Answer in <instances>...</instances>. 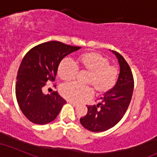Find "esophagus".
<instances>
[{
	"instance_id": "1",
	"label": "esophagus",
	"mask_w": 157,
	"mask_h": 157,
	"mask_svg": "<svg viewBox=\"0 0 157 157\" xmlns=\"http://www.w3.org/2000/svg\"><path fill=\"white\" fill-rule=\"evenodd\" d=\"M68 103L71 104L72 106H74V107H76V106H78L79 104L78 103H75V102H72V101H68Z\"/></svg>"
}]
</instances>
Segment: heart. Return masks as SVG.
<instances>
[{"mask_svg": "<svg viewBox=\"0 0 157 157\" xmlns=\"http://www.w3.org/2000/svg\"><path fill=\"white\" fill-rule=\"evenodd\" d=\"M76 65L81 72L89 73L85 85H91L97 94L107 93L115 86L118 70L117 67L109 64L107 57L97 52H86L76 59ZM57 74L63 81H72L77 74V70L72 61L64 59L59 64ZM60 94L69 101H81L92 96L90 87H81L76 83L68 82L61 85Z\"/></svg>", "mask_w": 157, "mask_h": 157, "instance_id": "b5f03b06", "label": "heart"}]
</instances>
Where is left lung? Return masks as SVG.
<instances>
[{
  "label": "left lung",
  "instance_id": "1",
  "mask_svg": "<svg viewBox=\"0 0 157 157\" xmlns=\"http://www.w3.org/2000/svg\"><path fill=\"white\" fill-rule=\"evenodd\" d=\"M112 52L117 56L120 65L117 84L100 98V103L87 106V115L80 119L83 127L94 132L106 131L122 119L133 93V76L129 65L121 54L115 51Z\"/></svg>",
  "mask_w": 157,
  "mask_h": 157
}]
</instances>
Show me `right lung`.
Segmentation results:
<instances>
[{"label":"right lung","mask_w":157,"mask_h":157,"mask_svg":"<svg viewBox=\"0 0 157 157\" xmlns=\"http://www.w3.org/2000/svg\"><path fill=\"white\" fill-rule=\"evenodd\" d=\"M81 47L59 41L38 44L24 56L16 84V97L20 109L31 122L45 124L56 119L65 100L57 92L44 94L47 81H54L59 64L64 57Z\"/></svg>","instance_id":"1"}]
</instances>
